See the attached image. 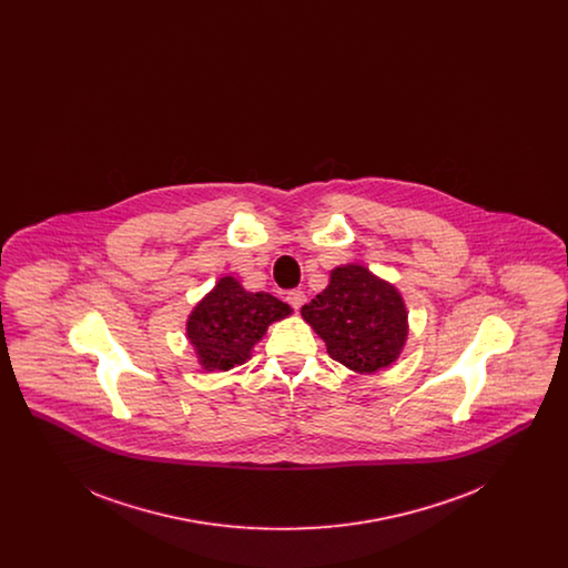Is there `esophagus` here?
Wrapping results in <instances>:
<instances>
[{
  "label": "esophagus",
  "mask_w": 568,
  "mask_h": 568,
  "mask_svg": "<svg viewBox=\"0 0 568 568\" xmlns=\"http://www.w3.org/2000/svg\"><path fill=\"white\" fill-rule=\"evenodd\" d=\"M287 302L294 306V308H300L304 302H306V296H304V292L302 290H292L290 294H287Z\"/></svg>",
  "instance_id": "1"
}]
</instances>
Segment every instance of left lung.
Here are the masks:
<instances>
[{"mask_svg": "<svg viewBox=\"0 0 568 568\" xmlns=\"http://www.w3.org/2000/svg\"><path fill=\"white\" fill-rule=\"evenodd\" d=\"M332 359L357 375H375L405 352L408 311L398 287L364 264L329 271L322 294L300 308Z\"/></svg>", "mask_w": 568, "mask_h": 568, "instance_id": "8db88e82", "label": "left lung"}]
</instances>
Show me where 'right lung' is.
<instances>
[{
	"label": "right lung",
	"mask_w": 568,
	"mask_h": 568,
	"mask_svg": "<svg viewBox=\"0 0 568 568\" xmlns=\"http://www.w3.org/2000/svg\"><path fill=\"white\" fill-rule=\"evenodd\" d=\"M294 311L268 292H246L241 281L223 274L187 317L190 341L200 366L209 373L230 371L251 359L268 325Z\"/></svg>",
	"instance_id": "add662e5"
}]
</instances>
